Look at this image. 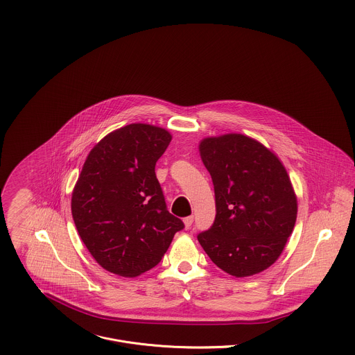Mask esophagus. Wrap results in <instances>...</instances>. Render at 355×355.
<instances>
[{"mask_svg":"<svg viewBox=\"0 0 355 355\" xmlns=\"http://www.w3.org/2000/svg\"><path fill=\"white\" fill-rule=\"evenodd\" d=\"M193 221H194L193 216H189V217H186V218L183 220V223H184V227H186L187 230H190V227L193 225Z\"/></svg>","mask_w":355,"mask_h":355,"instance_id":"esophagus-1","label":"esophagus"}]
</instances>
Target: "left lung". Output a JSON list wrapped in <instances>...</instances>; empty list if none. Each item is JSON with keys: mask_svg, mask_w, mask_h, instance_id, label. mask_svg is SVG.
<instances>
[{"mask_svg": "<svg viewBox=\"0 0 355 355\" xmlns=\"http://www.w3.org/2000/svg\"><path fill=\"white\" fill-rule=\"evenodd\" d=\"M216 197V218L198 241L210 259L235 277L268 269L293 234L298 202L279 157L243 134L200 142Z\"/></svg>", "mask_w": 355, "mask_h": 355, "instance_id": "8db88e82", "label": "left lung"}]
</instances>
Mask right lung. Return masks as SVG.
I'll return each mask as SVG.
<instances>
[{"label": "right lung", "instance_id": "1", "mask_svg": "<svg viewBox=\"0 0 355 355\" xmlns=\"http://www.w3.org/2000/svg\"><path fill=\"white\" fill-rule=\"evenodd\" d=\"M172 135L132 123L112 131L90 150L72 191L80 239L107 272L137 277L166 253L180 218L165 205L154 168Z\"/></svg>", "mask_w": 355, "mask_h": 355}]
</instances>
